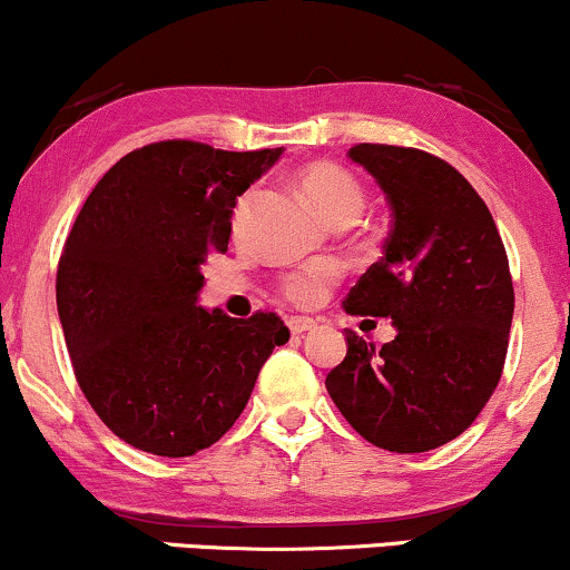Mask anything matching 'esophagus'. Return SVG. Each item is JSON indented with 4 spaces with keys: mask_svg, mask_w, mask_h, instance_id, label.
Returning a JSON list of instances; mask_svg holds the SVG:
<instances>
[{
    "mask_svg": "<svg viewBox=\"0 0 570 570\" xmlns=\"http://www.w3.org/2000/svg\"><path fill=\"white\" fill-rule=\"evenodd\" d=\"M287 327H291L293 336H301V333L312 331V327H317V323H314L312 317H291L287 320Z\"/></svg>",
    "mask_w": 570,
    "mask_h": 570,
    "instance_id": "obj_1",
    "label": "esophagus"
}]
</instances>
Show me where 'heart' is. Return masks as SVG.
I'll use <instances>...</instances> for the list:
<instances>
[{
	"label": "heart",
	"mask_w": 570,
	"mask_h": 570,
	"mask_svg": "<svg viewBox=\"0 0 570 570\" xmlns=\"http://www.w3.org/2000/svg\"><path fill=\"white\" fill-rule=\"evenodd\" d=\"M298 184L306 197H309L314 210H317L331 226L346 224V220L354 224L365 207V191L363 186H360V180L354 178L346 167H341L336 163L306 165L304 170L298 173ZM250 203L253 189L245 191L243 197L237 199V205H234V229H239V226L245 224ZM336 277L338 269L333 264H314L306 266V269L285 274L279 287H283L285 296L296 301V304H312V301L325 291V285H331Z\"/></svg>",
	"instance_id": "heart-1"
}]
</instances>
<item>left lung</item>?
<instances>
[{
    "mask_svg": "<svg viewBox=\"0 0 570 570\" xmlns=\"http://www.w3.org/2000/svg\"><path fill=\"white\" fill-rule=\"evenodd\" d=\"M350 157L384 189L392 229L344 309L392 317L397 336L376 350L346 331L325 386L367 443L424 453L472 426L497 390L514 312L510 261L491 210L445 159L386 144H357Z\"/></svg>",
    "mask_w": 570,
    "mask_h": 570,
    "instance_id": "8db88e82",
    "label": "left lung"
}]
</instances>
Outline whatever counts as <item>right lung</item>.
<instances>
[{
	"label": "right lung",
	"instance_id": "obj_1",
	"mask_svg": "<svg viewBox=\"0 0 570 570\" xmlns=\"http://www.w3.org/2000/svg\"><path fill=\"white\" fill-rule=\"evenodd\" d=\"M279 154L159 140L125 154L73 220L56 277L73 376L138 451L180 459L218 443L291 338L274 312L197 306L199 266L226 253L237 197Z\"/></svg>",
	"mask_w": 570,
	"mask_h": 570
}]
</instances>
